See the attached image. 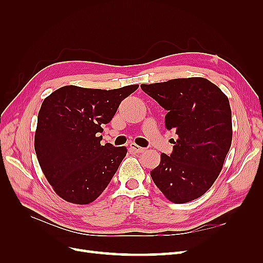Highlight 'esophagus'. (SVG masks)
Instances as JSON below:
<instances>
[{"mask_svg": "<svg viewBox=\"0 0 263 263\" xmlns=\"http://www.w3.org/2000/svg\"><path fill=\"white\" fill-rule=\"evenodd\" d=\"M130 148H132L136 154H142V153H145V151H146V148L140 147V146H138V145H136V144H130Z\"/></svg>", "mask_w": 263, "mask_h": 263, "instance_id": "obj_1", "label": "esophagus"}]
</instances>
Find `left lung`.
<instances>
[{
	"mask_svg": "<svg viewBox=\"0 0 263 263\" xmlns=\"http://www.w3.org/2000/svg\"><path fill=\"white\" fill-rule=\"evenodd\" d=\"M140 87L166 110L165 127L178 135L171 155L161 154L150 176L169 201H193L217 179L232 145L228 98L204 78L173 79Z\"/></svg>",
	"mask_w": 263,
	"mask_h": 263,
	"instance_id": "8db88e82",
	"label": "left lung"
}]
</instances>
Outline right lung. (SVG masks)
Masks as SVG:
<instances>
[{
	"instance_id": "1",
	"label": "right lung",
	"mask_w": 263,
	"mask_h": 263,
	"mask_svg": "<svg viewBox=\"0 0 263 263\" xmlns=\"http://www.w3.org/2000/svg\"><path fill=\"white\" fill-rule=\"evenodd\" d=\"M138 84L115 90L66 85L47 97L38 113L35 151L45 177L67 202L89 204L102 194L127 154L102 146V125Z\"/></svg>"
}]
</instances>
